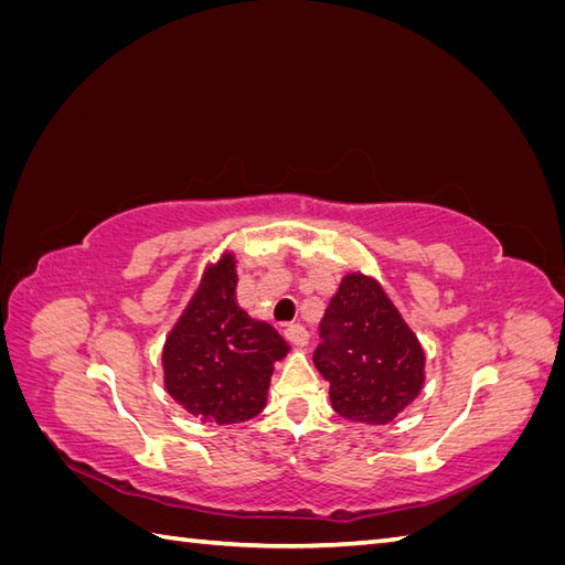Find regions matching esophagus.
<instances>
[{"instance_id": "1", "label": "esophagus", "mask_w": 565, "mask_h": 565, "mask_svg": "<svg viewBox=\"0 0 565 565\" xmlns=\"http://www.w3.org/2000/svg\"><path fill=\"white\" fill-rule=\"evenodd\" d=\"M285 337H287L289 344H295V347H306V344H309V332H306V328H303V324H299V322L287 324Z\"/></svg>"}]
</instances>
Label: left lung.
Wrapping results in <instances>:
<instances>
[{
    "mask_svg": "<svg viewBox=\"0 0 565 565\" xmlns=\"http://www.w3.org/2000/svg\"><path fill=\"white\" fill-rule=\"evenodd\" d=\"M313 363L330 382L334 413L388 424L424 386V351L382 285L363 273L341 280L324 318Z\"/></svg>",
    "mask_w": 565,
    "mask_h": 565,
    "instance_id": "8db88e82",
    "label": "left lung"
}]
</instances>
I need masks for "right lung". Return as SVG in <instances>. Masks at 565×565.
Returning <instances> with one entry per match:
<instances>
[{"label":"right lung","mask_w":565,"mask_h":565,"mask_svg":"<svg viewBox=\"0 0 565 565\" xmlns=\"http://www.w3.org/2000/svg\"><path fill=\"white\" fill-rule=\"evenodd\" d=\"M235 287V256L224 254L204 270L162 351L169 396L191 415L221 426L262 413L273 363L289 351L268 322L237 306Z\"/></svg>","instance_id":"right-lung-1"}]
</instances>
